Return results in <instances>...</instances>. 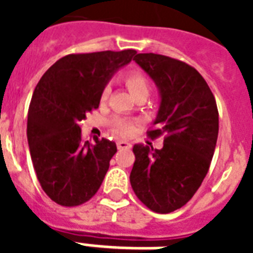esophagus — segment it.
I'll return each mask as SVG.
<instances>
[{
    "label": "esophagus",
    "instance_id": "obj_1",
    "mask_svg": "<svg viewBox=\"0 0 253 253\" xmlns=\"http://www.w3.org/2000/svg\"><path fill=\"white\" fill-rule=\"evenodd\" d=\"M118 149L119 150H127V149H131V143L127 142V141H118Z\"/></svg>",
    "mask_w": 253,
    "mask_h": 253
}]
</instances>
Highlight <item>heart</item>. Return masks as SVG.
<instances>
[{"label": "heart", "instance_id": "b5f03b06", "mask_svg": "<svg viewBox=\"0 0 253 253\" xmlns=\"http://www.w3.org/2000/svg\"><path fill=\"white\" fill-rule=\"evenodd\" d=\"M123 80H125V84H126L128 90L131 92L132 96L135 99H139V97H145L146 99L149 93H150V90H152L150 81L139 70H131V72H128ZM108 94H110L108 88L103 89L101 96H100L101 103L107 101ZM135 126H137V122L132 121V119H128V118L115 116V118L111 119V130L115 132L116 135H119V137H128V135H131L134 130H135Z\"/></svg>", "mask_w": 253, "mask_h": 253}]
</instances>
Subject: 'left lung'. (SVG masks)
<instances>
[{
	"instance_id": "obj_1",
	"label": "left lung",
	"mask_w": 253,
	"mask_h": 253,
	"mask_svg": "<svg viewBox=\"0 0 253 253\" xmlns=\"http://www.w3.org/2000/svg\"><path fill=\"white\" fill-rule=\"evenodd\" d=\"M134 61L153 78L161 105L150 139L163 149L134 145L130 183L152 211L168 214L194 196L206 177L218 138V108L211 89L188 63L161 54H137Z\"/></svg>"
}]
</instances>
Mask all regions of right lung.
Here are the masks:
<instances>
[{
	"mask_svg": "<svg viewBox=\"0 0 253 253\" xmlns=\"http://www.w3.org/2000/svg\"><path fill=\"white\" fill-rule=\"evenodd\" d=\"M135 54V50L69 54L36 85L28 108L27 137L36 177L58 205H83L104 180L116 143L105 138L84 142L80 122L99 108L107 81Z\"/></svg>",
	"mask_w": 253,
	"mask_h": 253,
	"instance_id": "obj_1",
	"label": "right lung"
}]
</instances>
